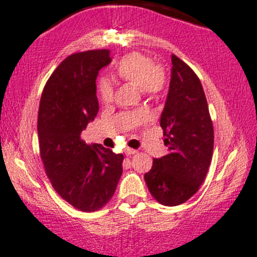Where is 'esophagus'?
Segmentation results:
<instances>
[{
    "instance_id": "esophagus-1",
    "label": "esophagus",
    "mask_w": 257,
    "mask_h": 257,
    "mask_svg": "<svg viewBox=\"0 0 257 257\" xmlns=\"http://www.w3.org/2000/svg\"><path fill=\"white\" fill-rule=\"evenodd\" d=\"M125 153H126V155H127V156H132V155H136L138 153L137 150H135V149H131V148H127L125 150Z\"/></svg>"
}]
</instances>
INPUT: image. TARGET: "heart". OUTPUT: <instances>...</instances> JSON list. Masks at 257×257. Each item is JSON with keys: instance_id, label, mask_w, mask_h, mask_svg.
Wrapping results in <instances>:
<instances>
[{"instance_id": "obj_1", "label": "heart", "mask_w": 257, "mask_h": 257, "mask_svg": "<svg viewBox=\"0 0 257 257\" xmlns=\"http://www.w3.org/2000/svg\"><path fill=\"white\" fill-rule=\"evenodd\" d=\"M114 71L120 80L135 84L143 94L155 97L163 90L166 85V74L163 69L150 57L139 52H132L123 56L114 65ZM99 94L103 102H110L113 99V87L108 81L102 80L99 83Z\"/></svg>"}]
</instances>
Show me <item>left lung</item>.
Wrapping results in <instances>:
<instances>
[{
  "label": "left lung",
  "instance_id": "left-lung-1",
  "mask_svg": "<svg viewBox=\"0 0 257 257\" xmlns=\"http://www.w3.org/2000/svg\"><path fill=\"white\" fill-rule=\"evenodd\" d=\"M161 127L169 154L154 158L145 182L160 204L176 206L198 192L213 154V123L201 82L175 55Z\"/></svg>",
  "mask_w": 257,
  "mask_h": 257
}]
</instances>
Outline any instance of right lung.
I'll return each mask as SVG.
<instances>
[{
    "mask_svg": "<svg viewBox=\"0 0 257 257\" xmlns=\"http://www.w3.org/2000/svg\"><path fill=\"white\" fill-rule=\"evenodd\" d=\"M112 58L108 50L69 56L46 82L38 113L40 157L55 191L83 212L102 208L122 174V154L88 145L81 134L99 110L96 77Z\"/></svg>",
    "mask_w": 257,
    "mask_h": 257,
    "instance_id": "obj_1",
    "label": "right lung"
}]
</instances>
